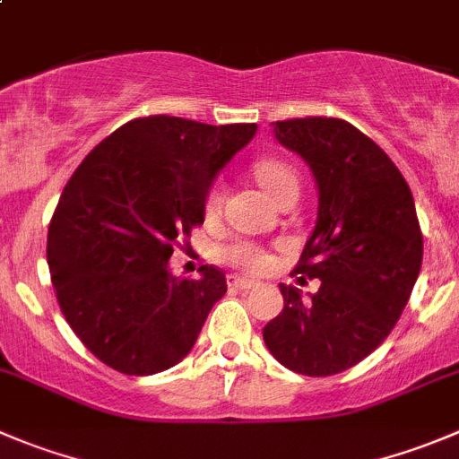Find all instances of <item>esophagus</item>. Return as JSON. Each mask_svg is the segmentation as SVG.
Here are the masks:
<instances>
[{
    "label": "esophagus",
    "mask_w": 459,
    "mask_h": 459,
    "mask_svg": "<svg viewBox=\"0 0 459 459\" xmlns=\"http://www.w3.org/2000/svg\"><path fill=\"white\" fill-rule=\"evenodd\" d=\"M227 286L232 288V290H250V288H255L256 283H255V281H250V279L230 277V279H227Z\"/></svg>",
    "instance_id": "34e87169"
}]
</instances>
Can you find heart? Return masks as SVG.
<instances>
[{
    "mask_svg": "<svg viewBox=\"0 0 459 459\" xmlns=\"http://www.w3.org/2000/svg\"><path fill=\"white\" fill-rule=\"evenodd\" d=\"M255 176L256 180L261 182V186L268 191L270 198H273L277 204L281 203L283 198H288V195L292 194L299 195V186H302V182H299L298 171H295L290 164H286V161H279V160L256 161ZM221 204H222V189L221 186H213V189L207 194V200H204V212H207L209 216H213V213H218ZM221 255L227 264L234 265V268L246 270V273H264L270 264L264 247L256 246V243L252 241L230 243V246L222 247Z\"/></svg>",
    "mask_w": 459,
    "mask_h": 459,
    "instance_id": "obj_1",
    "label": "heart"
}]
</instances>
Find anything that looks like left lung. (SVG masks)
<instances>
[{
  "label": "left lung",
  "mask_w": 459,
  "mask_h": 459,
  "mask_svg": "<svg viewBox=\"0 0 459 459\" xmlns=\"http://www.w3.org/2000/svg\"><path fill=\"white\" fill-rule=\"evenodd\" d=\"M274 137L316 178L317 222L295 273L322 283L308 299L279 283L283 308L264 340L283 368L331 377L394 329L421 270V227L408 182L356 126L307 117L277 121Z\"/></svg>",
  "instance_id": "8db88e82"
}]
</instances>
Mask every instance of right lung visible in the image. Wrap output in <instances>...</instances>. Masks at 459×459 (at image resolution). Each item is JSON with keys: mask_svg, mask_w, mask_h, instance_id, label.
Instances as JSON below:
<instances>
[{"mask_svg": "<svg viewBox=\"0 0 459 459\" xmlns=\"http://www.w3.org/2000/svg\"><path fill=\"white\" fill-rule=\"evenodd\" d=\"M256 124L142 117L103 139L69 178L47 237L60 311L101 363L128 377L173 368L191 351L225 273L169 270L173 246L204 222L216 173Z\"/></svg>", "mask_w": 459, "mask_h": 459, "instance_id": "1", "label": "right lung"}]
</instances>
